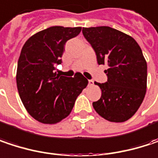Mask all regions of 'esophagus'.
I'll use <instances>...</instances> for the list:
<instances>
[{"label":"esophagus","mask_w":158,"mask_h":158,"mask_svg":"<svg viewBox=\"0 0 158 158\" xmlns=\"http://www.w3.org/2000/svg\"><path fill=\"white\" fill-rule=\"evenodd\" d=\"M89 86H92V85H94V81L92 80V79H89Z\"/></svg>","instance_id":"obj_1"}]
</instances>
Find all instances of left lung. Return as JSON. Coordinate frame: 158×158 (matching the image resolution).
<instances>
[{
	"instance_id": "8db88e82",
	"label": "left lung",
	"mask_w": 158,
	"mask_h": 158,
	"mask_svg": "<svg viewBox=\"0 0 158 158\" xmlns=\"http://www.w3.org/2000/svg\"><path fill=\"white\" fill-rule=\"evenodd\" d=\"M82 33L97 55L108 65L106 83H98L101 98L92 103L96 112L111 122L132 118L147 91L148 66L141 48L131 36L108 26L83 28Z\"/></svg>"
}]
</instances>
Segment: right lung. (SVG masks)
I'll return each mask as SVG.
<instances>
[{
    "label": "right lung",
    "mask_w": 158,
    "mask_h": 158,
    "mask_svg": "<svg viewBox=\"0 0 158 158\" xmlns=\"http://www.w3.org/2000/svg\"><path fill=\"white\" fill-rule=\"evenodd\" d=\"M80 31L81 27L53 26L29 38L22 47L17 89L28 113L40 123L56 124L67 118L89 83L79 72L69 78L55 71L61 63L65 43Z\"/></svg>",
    "instance_id": "add662e5"
}]
</instances>
